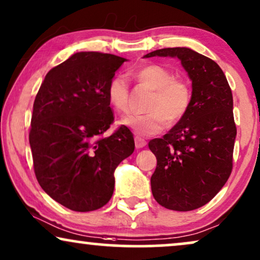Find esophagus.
Segmentation results:
<instances>
[{"instance_id": "esophagus-1", "label": "esophagus", "mask_w": 260, "mask_h": 260, "mask_svg": "<svg viewBox=\"0 0 260 260\" xmlns=\"http://www.w3.org/2000/svg\"><path fill=\"white\" fill-rule=\"evenodd\" d=\"M134 141H136V147L137 148H143V147L146 146V141H145L143 138L136 137V138H134Z\"/></svg>"}]
</instances>
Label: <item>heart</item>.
Instances as JSON below:
<instances>
[{"instance_id": "b5f03b06", "label": "heart", "mask_w": 260, "mask_h": 260, "mask_svg": "<svg viewBox=\"0 0 260 260\" xmlns=\"http://www.w3.org/2000/svg\"><path fill=\"white\" fill-rule=\"evenodd\" d=\"M134 77L153 89L146 114H132L123 117L121 124L132 129L137 136L151 137L160 133L166 126L178 122L188 112L191 91L185 82L176 78L174 72L160 65H145L133 71ZM107 100L116 113L128 110L129 88L122 75H115L107 85Z\"/></svg>"}]
</instances>
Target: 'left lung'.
<instances>
[{
    "mask_svg": "<svg viewBox=\"0 0 260 260\" xmlns=\"http://www.w3.org/2000/svg\"><path fill=\"white\" fill-rule=\"evenodd\" d=\"M181 60L191 79V103L183 119L148 147L157 158L151 189L159 205L189 212L222 189L233 168L237 127L233 96L215 61L188 47L161 48L144 55Z\"/></svg>",
    "mask_w": 260,
    "mask_h": 260,
    "instance_id": "left-lung-1",
    "label": "left lung"
}]
</instances>
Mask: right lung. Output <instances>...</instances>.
<instances>
[{
	"label": "right lung",
	"instance_id": "obj_1",
	"mask_svg": "<svg viewBox=\"0 0 260 260\" xmlns=\"http://www.w3.org/2000/svg\"><path fill=\"white\" fill-rule=\"evenodd\" d=\"M127 59L78 52L45 76L33 105L29 145L34 172L45 192L75 212L108 203L114 171L134 151L133 134L114 121L107 85Z\"/></svg>",
	"mask_w": 260,
	"mask_h": 260
}]
</instances>
